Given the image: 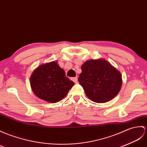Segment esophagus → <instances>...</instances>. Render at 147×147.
<instances>
[{
    "label": "esophagus",
    "instance_id": "1",
    "mask_svg": "<svg viewBox=\"0 0 147 147\" xmlns=\"http://www.w3.org/2000/svg\"><path fill=\"white\" fill-rule=\"evenodd\" d=\"M71 80H72L73 81H74V83H76V82L78 81V77L72 78H71Z\"/></svg>",
    "mask_w": 147,
    "mask_h": 147
}]
</instances>
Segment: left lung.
<instances>
[{
    "mask_svg": "<svg viewBox=\"0 0 147 147\" xmlns=\"http://www.w3.org/2000/svg\"><path fill=\"white\" fill-rule=\"evenodd\" d=\"M78 78L88 98L102 103L113 99L122 86L121 73L105 59L86 61Z\"/></svg>",
    "mask_w": 147,
    "mask_h": 147,
    "instance_id": "obj_1",
    "label": "left lung"
}]
</instances>
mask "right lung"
<instances>
[{
    "label": "right lung",
    "instance_id": "obj_1",
    "mask_svg": "<svg viewBox=\"0 0 147 147\" xmlns=\"http://www.w3.org/2000/svg\"><path fill=\"white\" fill-rule=\"evenodd\" d=\"M30 84L36 96L51 103L63 100L74 84L55 61L35 69L30 76Z\"/></svg>",
    "mask_w": 147,
    "mask_h": 147
}]
</instances>
